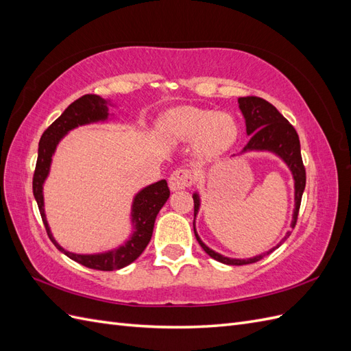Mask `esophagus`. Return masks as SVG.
Masks as SVG:
<instances>
[{"mask_svg": "<svg viewBox=\"0 0 351 351\" xmlns=\"http://www.w3.org/2000/svg\"><path fill=\"white\" fill-rule=\"evenodd\" d=\"M192 184H193V174L190 169H186V168L176 169V171L168 178V186L173 190V192L187 189Z\"/></svg>", "mask_w": 351, "mask_h": 351, "instance_id": "esophagus-1", "label": "esophagus"}]
</instances>
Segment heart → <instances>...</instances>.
I'll return each instance as SVG.
<instances>
[{"instance_id":"b5f03b06","label":"heart","mask_w":351,"mask_h":351,"mask_svg":"<svg viewBox=\"0 0 351 351\" xmlns=\"http://www.w3.org/2000/svg\"><path fill=\"white\" fill-rule=\"evenodd\" d=\"M159 129L168 141L184 143L196 141V151L204 158H215L237 141V123L230 114L177 107L159 120Z\"/></svg>"}]
</instances>
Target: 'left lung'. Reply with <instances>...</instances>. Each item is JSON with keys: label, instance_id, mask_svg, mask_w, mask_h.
<instances>
[{"label": "left lung", "instance_id": "left-lung-1", "mask_svg": "<svg viewBox=\"0 0 351 351\" xmlns=\"http://www.w3.org/2000/svg\"><path fill=\"white\" fill-rule=\"evenodd\" d=\"M239 108L244 117V121H246V133L247 136H250V141L247 142L246 146L243 147L241 154L252 152V151L271 152L274 155H277L278 158H281L291 171L293 180H294V210H293L291 228H294L297 222V215H299L304 186H306V169L302 161L299 134H297L294 127L284 119L281 112L275 108L272 104H269L268 101H265L262 98H258V97L239 98ZM193 202H195V219H196V215L200 208V196L197 192L193 193ZM193 230L200 247L204 249L210 258H214L215 261L226 265H247V263L258 262L265 256V254H269L275 249H278L291 234V231H287L284 239L277 244V246H274L268 252L258 254V256L247 258V259H234V258H227L224 254L209 249L206 244L200 240L196 231L195 221H193Z\"/></svg>", "mask_w": 351, "mask_h": 351}]
</instances>
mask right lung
Wrapping results in <instances>:
<instances>
[{
	"label": "right lung",
	"instance_id": "right-lung-1",
	"mask_svg": "<svg viewBox=\"0 0 351 351\" xmlns=\"http://www.w3.org/2000/svg\"><path fill=\"white\" fill-rule=\"evenodd\" d=\"M110 105H112L110 101L98 97V95H84V97L70 104L66 111L42 134L34 174V196L36 199L42 221H44V226L51 241L56 244V247L61 253H64L66 256H69L74 262H77L86 268L98 271L121 269L141 256L142 252L146 249L147 243L151 241L158 212L161 210V208L165 205V202L169 197V189L165 180H159V182L146 186L141 192H137L133 197L130 212V221L133 226L130 237L123 244H120L119 247L107 252L86 254L73 253L60 246L58 241L52 236L44 208V183L49 176L52 156H54L57 146L62 137L73 129H76L79 125L107 121L110 119Z\"/></svg>",
	"mask_w": 351,
	"mask_h": 351
}]
</instances>
